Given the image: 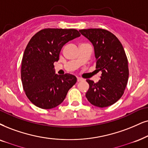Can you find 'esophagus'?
Segmentation results:
<instances>
[{"mask_svg": "<svg viewBox=\"0 0 148 148\" xmlns=\"http://www.w3.org/2000/svg\"><path fill=\"white\" fill-rule=\"evenodd\" d=\"M82 80H83V78H80V77H78V78H77V81H78V82L82 81Z\"/></svg>", "mask_w": 148, "mask_h": 148, "instance_id": "34e87169", "label": "esophagus"}]
</instances>
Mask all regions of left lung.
<instances>
[{
	"mask_svg": "<svg viewBox=\"0 0 148 148\" xmlns=\"http://www.w3.org/2000/svg\"><path fill=\"white\" fill-rule=\"evenodd\" d=\"M92 43L96 58V68L100 80H87L89 89L86 98L93 105L103 108L118 101L124 94L128 80V59L122 44L115 35L102 29L79 30Z\"/></svg>",
	"mask_w": 148,
	"mask_h": 148,
	"instance_id": "left-lung-1",
	"label": "left lung"
}]
</instances>
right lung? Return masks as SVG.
<instances>
[{
    "mask_svg": "<svg viewBox=\"0 0 148 148\" xmlns=\"http://www.w3.org/2000/svg\"><path fill=\"white\" fill-rule=\"evenodd\" d=\"M80 35L74 29H44L28 43L22 60L21 80L26 96L37 107L50 109L59 105L75 85V76L55 74L54 63L59 61L63 46Z\"/></svg>",
    "mask_w": 148,
    "mask_h": 148,
    "instance_id": "right-lung-1",
    "label": "right lung"
}]
</instances>
